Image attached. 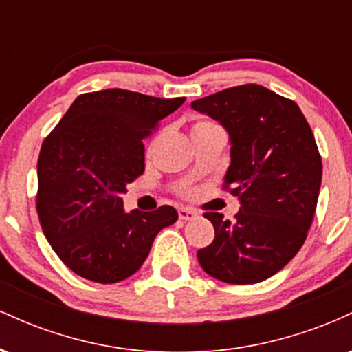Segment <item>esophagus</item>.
<instances>
[{
	"label": "esophagus",
	"instance_id": "34e87169",
	"mask_svg": "<svg viewBox=\"0 0 352 352\" xmlns=\"http://www.w3.org/2000/svg\"><path fill=\"white\" fill-rule=\"evenodd\" d=\"M180 220H193L197 217V212L192 208H180L179 210Z\"/></svg>",
	"mask_w": 352,
	"mask_h": 352
}]
</instances>
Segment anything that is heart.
<instances>
[{
	"mask_svg": "<svg viewBox=\"0 0 352 352\" xmlns=\"http://www.w3.org/2000/svg\"><path fill=\"white\" fill-rule=\"evenodd\" d=\"M212 125H217V124L210 122V120H197V122L193 124V127H192V132H195V131H200V129H207V127H212Z\"/></svg>",
	"mask_w": 352,
	"mask_h": 352,
	"instance_id": "b5f03b06",
	"label": "heart"
}]
</instances>
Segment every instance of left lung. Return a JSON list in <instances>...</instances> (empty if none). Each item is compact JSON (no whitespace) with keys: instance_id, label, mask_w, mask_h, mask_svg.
<instances>
[{"instance_id":"left-lung-1","label":"left lung","mask_w":352,"mask_h":352,"mask_svg":"<svg viewBox=\"0 0 352 352\" xmlns=\"http://www.w3.org/2000/svg\"><path fill=\"white\" fill-rule=\"evenodd\" d=\"M227 129L232 162L223 188L240 199L235 220L207 212L215 238L197 253L205 273L230 285L273 276L293 260L316 212L322 164L298 104L258 84L192 102Z\"/></svg>"}]
</instances>
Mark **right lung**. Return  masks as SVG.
Returning <instances> with one entry per match:
<instances>
[{
	"instance_id": "right-lung-1",
	"label": "right lung",
	"mask_w": 352,
	"mask_h": 352,
	"mask_svg": "<svg viewBox=\"0 0 352 352\" xmlns=\"http://www.w3.org/2000/svg\"><path fill=\"white\" fill-rule=\"evenodd\" d=\"M184 102L125 89L87 92L44 139L36 210L52 250L76 274L102 285L125 280L157 233L177 221L170 205L127 213L120 195L144 173L142 140Z\"/></svg>"
}]
</instances>
